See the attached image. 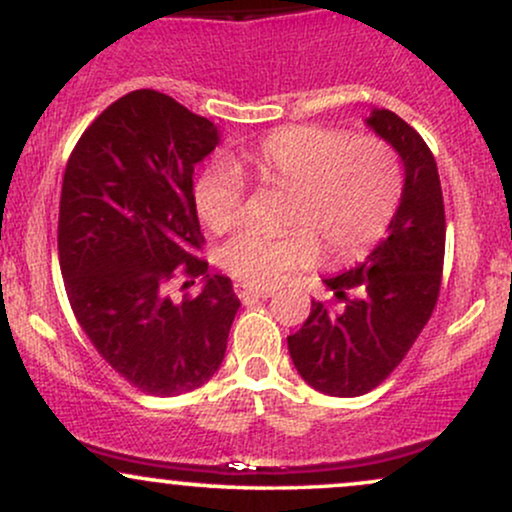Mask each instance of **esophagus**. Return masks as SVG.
I'll return each mask as SVG.
<instances>
[{
	"mask_svg": "<svg viewBox=\"0 0 512 512\" xmlns=\"http://www.w3.org/2000/svg\"><path fill=\"white\" fill-rule=\"evenodd\" d=\"M236 293H238V298L243 303H250V301H257V298L272 296V291H269V289H255V286H248V284H236Z\"/></svg>",
	"mask_w": 512,
	"mask_h": 512,
	"instance_id": "esophagus-1",
	"label": "esophagus"
}]
</instances>
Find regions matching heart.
I'll list each match as a JSON object with an SVG mask.
<instances>
[{"instance_id": "1", "label": "heart", "mask_w": 512, "mask_h": 512, "mask_svg": "<svg viewBox=\"0 0 512 512\" xmlns=\"http://www.w3.org/2000/svg\"><path fill=\"white\" fill-rule=\"evenodd\" d=\"M291 187L289 231L245 228L219 252L221 267L243 284L267 289L296 269L310 267L325 248L354 257L375 245L402 199V168L395 151L373 137H354L332 127L293 125L240 151L236 163H209L195 182L199 219L214 233L240 223L245 214V178Z\"/></svg>"}]
</instances>
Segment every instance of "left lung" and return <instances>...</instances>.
Masks as SVG:
<instances>
[{
	"mask_svg": "<svg viewBox=\"0 0 512 512\" xmlns=\"http://www.w3.org/2000/svg\"><path fill=\"white\" fill-rule=\"evenodd\" d=\"M368 125L404 163L390 233L366 262L325 279L344 308L337 313L313 301L308 320L289 337L301 378L332 397L366 395L402 363L431 320L443 279L445 207L436 158L392 110H373Z\"/></svg>",
	"mask_w": 512,
	"mask_h": 512,
	"instance_id": "obj_1",
	"label": "left lung"
}]
</instances>
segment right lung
<instances>
[{"label":"right lung","mask_w":512,"mask_h":512,"mask_svg":"<svg viewBox=\"0 0 512 512\" xmlns=\"http://www.w3.org/2000/svg\"><path fill=\"white\" fill-rule=\"evenodd\" d=\"M219 129L166 93L139 88L103 110L76 142L62 178L57 250L69 305L98 354L146 395L202 387L226 354L240 301L207 274L192 173ZM205 276L197 297L169 301Z\"/></svg>","instance_id":"1"}]
</instances>
